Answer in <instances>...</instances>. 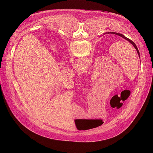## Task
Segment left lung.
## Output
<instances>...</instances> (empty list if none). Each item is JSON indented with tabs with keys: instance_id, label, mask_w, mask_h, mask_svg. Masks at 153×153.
Returning a JSON list of instances; mask_svg holds the SVG:
<instances>
[{
	"instance_id": "8db88e82",
	"label": "left lung",
	"mask_w": 153,
	"mask_h": 153,
	"mask_svg": "<svg viewBox=\"0 0 153 153\" xmlns=\"http://www.w3.org/2000/svg\"><path fill=\"white\" fill-rule=\"evenodd\" d=\"M116 34V35H118V36H120V37H123V39H126V40H128V42H129L131 43V44L134 46V47L136 48V51H137V53H138V55H139V57H140V54H139V50H138V48H137V46L136 45V44L135 43L131 40H130L129 39H128V38H127V37H126L124 35H123V34H120V33H115V32H108V33H105V34Z\"/></svg>"
}]
</instances>
